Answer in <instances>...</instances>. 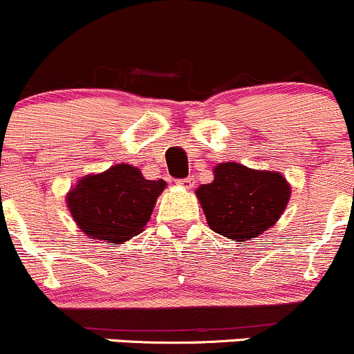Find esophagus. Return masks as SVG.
<instances>
[{
    "instance_id": "1",
    "label": "esophagus",
    "mask_w": 354,
    "mask_h": 354,
    "mask_svg": "<svg viewBox=\"0 0 354 354\" xmlns=\"http://www.w3.org/2000/svg\"><path fill=\"white\" fill-rule=\"evenodd\" d=\"M178 185L183 186V188L189 189V188H193L194 180H193V178H191V176H188V178H185V180H180V181H178Z\"/></svg>"
}]
</instances>
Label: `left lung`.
<instances>
[{
    "label": "left lung",
    "mask_w": 354,
    "mask_h": 354,
    "mask_svg": "<svg viewBox=\"0 0 354 354\" xmlns=\"http://www.w3.org/2000/svg\"><path fill=\"white\" fill-rule=\"evenodd\" d=\"M213 173L214 180L194 193L209 228L231 241H250L274 226L291 198V185L278 171L228 161Z\"/></svg>",
    "instance_id": "obj_1"
}]
</instances>
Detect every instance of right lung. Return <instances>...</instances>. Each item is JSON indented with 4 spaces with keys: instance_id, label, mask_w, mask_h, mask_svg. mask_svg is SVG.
Here are the masks:
<instances>
[{
    "instance_id": "right-lung-1",
    "label": "right lung",
    "mask_w": 354,
    "mask_h": 354,
    "mask_svg": "<svg viewBox=\"0 0 354 354\" xmlns=\"http://www.w3.org/2000/svg\"><path fill=\"white\" fill-rule=\"evenodd\" d=\"M163 180H146L140 168L120 163L80 178L66 193L76 226L89 239L123 245L146 228Z\"/></svg>"
}]
</instances>
